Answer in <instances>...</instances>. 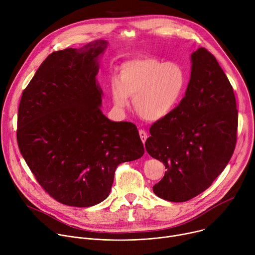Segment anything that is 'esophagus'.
I'll return each mask as SVG.
<instances>
[{
	"label": "esophagus",
	"mask_w": 255,
	"mask_h": 255,
	"mask_svg": "<svg viewBox=\"0 0 255 255\" xmlns=\"http://www.w3.org/2000/svg\"><path fill=\"white\" fill-rule=\"evenodd\" d=\"M139 135H140L141 141H142L143 143H145V141H146V139H147V133H146V132H145L144 130L140 129V130H139Z\"/></svg>",
	"instance_id": "34e87169"
}]
</instances>
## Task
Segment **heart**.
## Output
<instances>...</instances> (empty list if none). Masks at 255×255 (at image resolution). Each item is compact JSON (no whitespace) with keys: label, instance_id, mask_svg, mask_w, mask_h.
Segmentation results:
<instances>
[{"label":"heart","instance_id":"heart-1","mask_svg":"<svg viewBox=\"0 0 255 255\" xmlns=\"http://www.w3.org/2000/svg\"><path fill=\"white\" fill-rule=\"evenodd\" d=\"M187 74L177 62H164L154 56H142L125 61L119 78L110 83L112 101L122 110L133 97L136 113L146 121H159L170 115L184 96Z\"/></svg>","mask_w":255,"mask_h":255}]
</instances>
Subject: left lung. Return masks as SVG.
<instances>
[{
  "label": "left lung",
  "instance_id": "left-lung-1",
  "mask_svg": "<svg viewBox=\"0 0 255 255\" xmlns=\"http://www.w3.org/2000/svg\"><path fill=\"white\" fill-rule=\"evenodd\" d=\"M237 128L233 88L215 56L201 47L192 54L186 96L170 115L151 125L145 142L148 154L166 169L154 194L179 203L207 190L234 152Z\"/></svg>",
  "mask_w": 255,
  "mask_h": 255
}]
</instances>
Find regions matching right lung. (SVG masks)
Segmentation results:
<instances>
[{"label": "right lung", "mask_w": 255, "mask_h": 255, "mask_svg": "<svg viewBox=\"0 0 255 255\" xmlns=\"http://www.w3.org/2000/svg\"><path fill=\"white\" fill-rule=\"evenodd\" d=\"M106 40L49 54L22 93L17 142L41 188L57 202L91 207L111 192L117 166L140 158L131 122L103 115L96 82Z\"/></svg>", "instance_id": "1"}]
</instances>
